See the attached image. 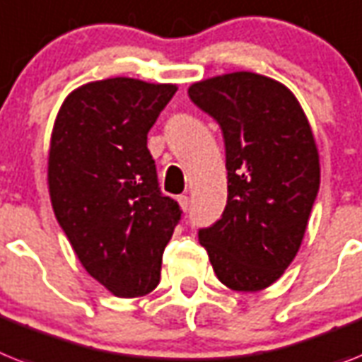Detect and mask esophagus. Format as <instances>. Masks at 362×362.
Segmentation results:
<instances>
[{
  "label": "esophagus",
  "instance_id": "esophagus-1",
  "mask_svg": "<svg viewBox=\"0 0 362 362\" xmlns=\"http://www.w3.org/2000/svg\"><path fill=\"white\" fill-rule=\"evenodd\" d=\"M177 202H179V205H181V209H183V211H188V207H190V198H188L187 194L179 196Z\"/></svg>",
  "mask_w": 362,
  "mask_h": 362
}]
</instances>
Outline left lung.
I'll return each mask as SVG.
<instances>
[{
	"label": "left lung",
	"mask_w": 362,
	"mask_h": 362,
	"mask_svg": "<svg viewBox=\"0 0 362 362\" xmlns=\"http://www.w3.org/2000/svg\"><path fill=\"white\" fill-rule=\"evenodd\" d=\"M188 95L220 125L228 170V205L199 244L223 285L262 291L294 261L320 187L309 120L285 85L253 71L199 81Z\"/></svg>",
	"instance_id": "1"
}]
</instances>
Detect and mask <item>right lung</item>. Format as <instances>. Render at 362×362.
<instances>
[{
  "instance_id": "add662e5",
  "label": "right lung",
  "mask_w": 362,
  "mask_h": 362,
  "mask_svg": "<svg viewBox=\"0 0 362 362\" xmlns=\"http://www.w3.org/2000/svg\"><path fill=\"white\" fill-rule=\"evenodd\" d=\"M177 92L131 77L79 86L53 125L47 185L57 222L85 270L118 298L160 281L166 244L181 220L164 196L148 133Z\"/></svg>"
}]
</instances>
